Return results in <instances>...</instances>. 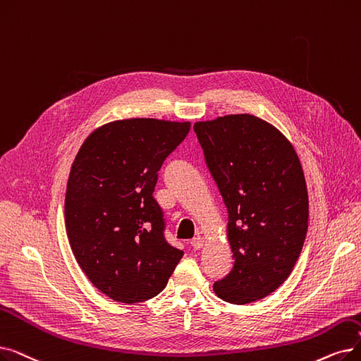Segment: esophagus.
<instances>
[{
    "mask_svg": "<svg viewBox=\"0 0 361 361\" xmlns=\"http://www.w3.org/2000/svg\"><path fill=\"white\" fill-rule=\"evenodd\" d=\"M203 245H205V242H203V239L200 236H197L192 240V246H193L195 250H200L203 247Z\"/></svg>",
    "mask_w": 361,
    "mask_h": 361,
    "instance_id": "obj_1",
    "label": "esophagus"
}]
</instances>
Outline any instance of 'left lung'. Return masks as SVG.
Segmentation results:
<instances>
[{
    "instance_id": "8db88e82",
    "label": "left lung",
    "mask_w": 361,
    "mask_h": 361,
    "mask_svg": "<svg viewBox=\"0 0 361 361\" xmlns=\"http://www.w3.org/2000/svg\"><path fill=\"white\" fill-rule=\"evenodd\" d=\"M193 130L228 212L233 269L214 283L223 301L249 304L292 273L308 228V193L289 140L254 115L196 122Z\"/></svg>"
}]
</instances>
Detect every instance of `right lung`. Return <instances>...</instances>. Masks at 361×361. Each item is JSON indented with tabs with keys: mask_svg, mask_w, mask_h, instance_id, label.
<instances>
[{
	"mask_svg": "<svg viewBox=\"0 0 361 361\" xmlns=\"http://www.w3.org/2000/svg\"><path fill=\"white\" fill-rule=\"evenodd\" d=\"M190 122L133 118L92 131L72 164L65 223L91 283L114 301L142 302L168 283L183 257L165 236L153 197L158 171Z\"/></svg>",
	"mask_w": 361,
	"mask_h": 361,
	"instance_id": "obj_1",
	"label": "right lung"
}]
</instances>
